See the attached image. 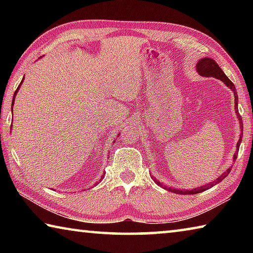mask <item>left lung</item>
Segmentation results:
<instances>
[{
  "mask_svg": "<svg viewBox=\"0 0 253 253\" xmlns=\"http://www.w3.org/2000/svg\"><path fill=\"white\" fill-rule=\"evenodd\" d=\"M196 71H198V74H200L202 77H212V78H216L221 80L222 83H224V84L226 87L230 88L231 90H232L233 95H234V107H235V114H237L238 119H239V123H240V129H241V132H240V136H239V140H238V144H237V153L233 155V160L237 158V154L239 151V147H240V144H241V140H242V136H243V124L241 122V117H240V114H239V110H238V93H237V89H235L234 84L232 81H231L228 77L225 76V74L223 72V70L221 69L219 67V65L214 61L213 59L211 58H202L200 59L198 63H196ZM231 169L229 168L226 170H224L223 173H222L219 177L214 179V181L207 183L205 185L203 186H200V187H195V188H192V190H177V188L175 187H169L166 185H163V183H161L160 181H157L155 177H153L154 182H155L157 185L162 186L163 188H165V190H168L169 192H173V193H176V194H196V193H201V192L203 191H207L209 188H211L212 186L216 185L217 183H220L222 179H224L226 176H228L229 173H230Z\"/></svg>",
  "mask_w": 253,
  "mask_h": 253,
  "instance_id": "8db88e82",
  "label": "left lung"
}]
</instances>
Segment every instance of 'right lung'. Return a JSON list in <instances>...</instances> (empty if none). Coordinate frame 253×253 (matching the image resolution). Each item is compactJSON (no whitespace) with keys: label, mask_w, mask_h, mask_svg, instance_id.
Returning <instances> with one entry per match:
<instances>
[{"label":"right lung","mask_w":253,"mask_h":253,"mask_svg":"<svg viewBox=\"0 0 253 253\" xmlns=\"http://www.w3.org/2000/svg\"><path fill=\"white\" fill-rule=\"evenodd\" d=\"M23 80H24V77H23V79H22V81H21V84H19V87H18V89H16V90H15V92H14V95H13V99H12V106H11V108H13V106H14V100H15V96H16V93H18V91H19V89H20V87H21V84H23ZM11 111H13V109H12ZM11 127H12V125H11ZM118 135H121V134H118ZM115 143V142H114ZM105 174V173H104ZM102 178H104V175H101V178L99 179V182L101 181V179ZM96 184H98V182H96L95 183V185H96ZM89 188H90V187H89Z\"/></svg>","instance_id":"1"}]
</instances>
